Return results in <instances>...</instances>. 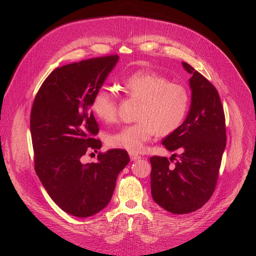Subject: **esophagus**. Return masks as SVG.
<instances>
[{
    "mask_svg": "<svg viewBox=\"0 0 256 256\" xmlns=\"http://www.w3.org/2000/svg\"><path fill=\"white\" fill-rule=\"evenodd\" d=\"M130 158H131V160L135 162V160H140V158H141V156H138V154H132V152H130Z\"/></svg>",
    "mask_w": 256,
    "mask_h": 256,
    "instance_id": "esophagus-1",
    "label": "esophagus"
}]
</instances>
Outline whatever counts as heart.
I'll use <instances>...</instances> for the list:
<instances>
[{
  "mask_svg": "<svg viewBox=\"0 0 256 256\" xmlns=\"http://www.w3.org/2000/svg\"><path fill=\"white\" fill-rule=\"evenodd\" d=\"M122 90L131 98L141 102L136 120L126 125L108 139L110 146L140 152L156 133L168 136L183 123L190 106L188 90L152 70L131 74L122 82ZM94 114L104 123L117 119L116 96L106 88H100L92 102Z\"/></svg>",
  "mask_w": 256,
  "mask_h": 256,
  "instance_id": "b5f03b06",
  "label": "heart"
}]
</instances>
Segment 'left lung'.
<instances>
[{
	"label": "left lung",
	"instance_id": "obj_1",
	"mask_svg": "<svg viewBox=\"0 0 256 256\" xmlns=\"http://www.w3.org/2000/svg\"><path fill=\"white\" fill-rule=\"evenodd\" d=\"M182 66L192 74L190 108L182 126L162 140L170 152H180V160L170 166L164 156L150 158L152 199L178 215L198 210L212 196L226 141L224 108L216 88L189 64L182 62Z\"/></svg>",
	"mask_w": 256,
	"mask_h": 256
}]
</instances>
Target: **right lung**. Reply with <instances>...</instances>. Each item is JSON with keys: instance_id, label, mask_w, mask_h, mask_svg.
Returning a JSON list of instances; mask_svg holds the SVG:
<instances>
[{"instance_id": "add662e5", "label": "right lung", "mask_w": 256, "mask_h": 256, "mask_svg": "<svg viewBox=\"0 0 256 256\" xmlns=\"http://www.w3.org/2000/svg\"><path fill=\"white\" fill-rule=\"evenodd\" d=\"M119 60L92 58L56 68L40 86L30 114L36 174L51 199L66 213L90 217L110 203L127 152L110 150L98 162L82 164L102 142L92 138L98 124L90 112L94 96Z\"/></svg>"}]
</instances>
